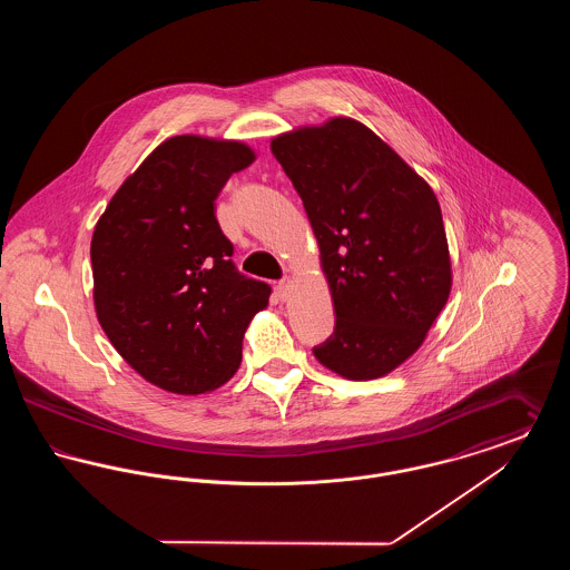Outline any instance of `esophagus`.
Listing matches in <instances>:
<instances>
[{"instance_id":"obj_1","label":"esophagus","mask_w":570,"mask_h":570,"mask_svg":"<svg viewBox=\"0 0 570 570\" xmlns=\"http://www.w3.org/2000/svg\"><path fill=\"white\" fill-rule=\"evenodd\" d=\"M275 291H277L279 298H288V295H291V279H288V277L279 279L277 286H275Z\"/></svg>"}]
</instances>
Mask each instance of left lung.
Here are the masks:
<instances>
[{
	"label": "left lung",
	"mask_w": 570,
	"mask_h": 570,
	"mask_svg": "<svg viewBox=\"0 0 570 570\" xmlns=\"http://www.w3.org/2000/svg\"><path fill=\"white\" fill-rule=\"evenodd\" d=\"M321 247L335 307L314 348L348 380L386 376L419 351L451 293V256L434 190L351 117L272 140Z\"/></svg>",
	"instance_id": "1"
}]
</instances>
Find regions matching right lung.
<instances>
[{
    "label": "right lung",
    "mask_w": 570,
    "mask_h": 570,
    "mask_svg": "<svg viewBox=\"0 0 570 570\" xmlns=\"http://www.w3.org/2000/svg\"><path fill=\"white\" fill-rule=\"evenodd\" d=\"M256 160L239 140L173 136L121 184L91 237L94 305L115 351L164 391L198 395L242 365L272 286L237 272L216 198Z\"/></svg>",
    "instance_id": "1"
}]
</instances>
